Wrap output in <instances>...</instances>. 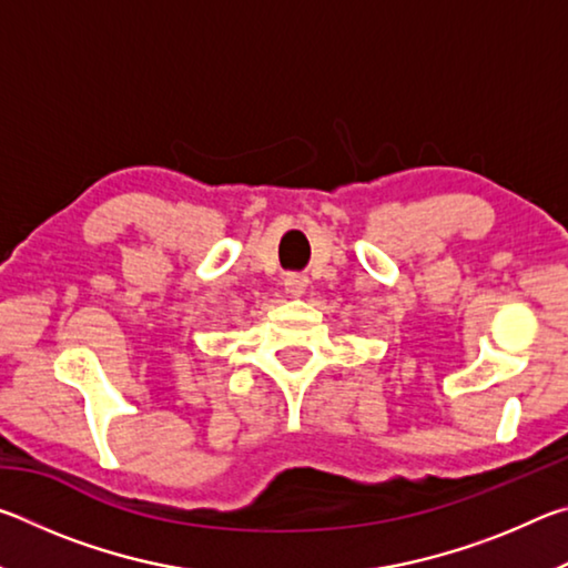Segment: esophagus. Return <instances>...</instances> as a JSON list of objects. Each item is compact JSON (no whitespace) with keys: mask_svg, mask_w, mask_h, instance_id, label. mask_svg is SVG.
<instances>
[{"mask_svg":"<svg viewBox=\"0 0 568 568\" xmlns=\"http://www.w3.org/2000/svg\"><path fill=\"white\" fill-rule=\"evenodd\" d=\"M307 287V277L301 273H287L285 275V291L291 295H303Z\"/></svg>","mask_w":568,"mask_h":568,"instance_id":"obj_1","label":"esophagus"}]
</instances>
